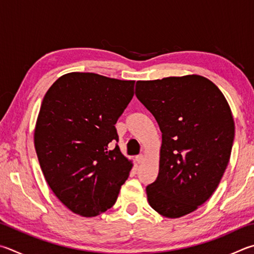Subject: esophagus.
I'll return each instance as SVG.
<instances>
[{
	"label": "esophagus",
	"mask_w": 254,
	"mask_h": 254,
	"mask_svg": "<svg viewBox=\"0 0 254 254\" xmlns=\"http://www.w3.org/2000/svg\"><path fill=\"white\" fill-rule=\"evenodd\" d=\"M135 160H136V162L140 164V163H142V162H143V161H144V156H143L142 154H140V155H137V156H136Z\"/></svg>",
	"instance_id": "esophagus-1"
}]
</instances>
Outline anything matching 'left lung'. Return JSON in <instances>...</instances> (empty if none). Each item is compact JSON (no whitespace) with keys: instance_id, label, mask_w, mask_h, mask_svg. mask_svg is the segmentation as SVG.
<instances>
[{"instance_id":"left-lung-1","label":"left lung","mask_w":254,"mask_h":254,"mask_svg":"<svg viewBox=\"0 0 254 254\" xmlns=\"http://www.w3.org/2000/svg\"><path fill=\"white\" fill-rule=\"evenodd\" d=\"M135 95L162 132L147 201L165 218H181L203 204L223 177L234 139L231 109L213 82L196 74L137 81Z\"/></svg>"}]
</instances>
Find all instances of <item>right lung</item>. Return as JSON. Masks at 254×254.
Returning a JSON list of instances; mask_svg holds the SVG:
<instances>
[{
	"mask_svg": "<svg viewBox=\"0 0 254 254\" xmlns=\"http://www.w3.org/2000/svg\"><path fill=\"white\" fill-rule=\"evenodd\" d=\"M134 95V81L72 72L55 81L41 104L34 145L49 187L73 213L96 216L112 207L132 161L115 128Z\"/></svg>",
	"mask_w": 254,
	"mask_h": 254,
	"instance_id": "right-lung-1",
	"label": "right lung"
}]
</instances>
